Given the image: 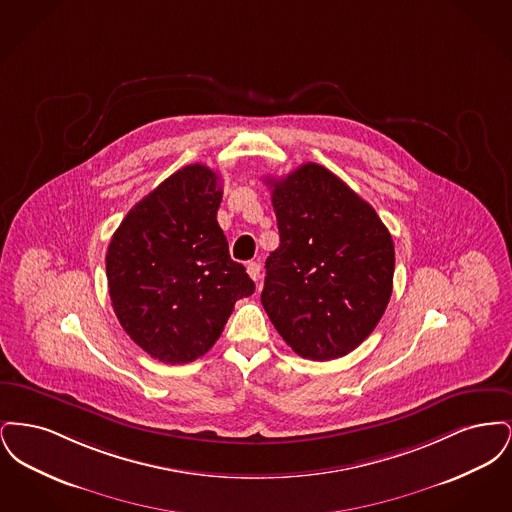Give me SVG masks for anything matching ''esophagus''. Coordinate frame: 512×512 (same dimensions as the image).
Segmentation results:
<instances>
[{
  "label": "esophagus",
  "instance_id": "obj_1",
  "mask_svg": "<svg viewBox=\"0 0 512 512\" xmlns=\"http://www.w3.org/2000/svg\"><path fill=\"white\" fill-rule=\"evenodd\" d=\"M247 274L251 276V280L259 282V278H261V265H259V263H255V261L247 263Z\"/></svg>",
  "mask_w": 512,
  "mask_h": 512
}]
</instances>
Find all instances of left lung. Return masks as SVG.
<instances>
[{
	"instance_id": "obj_1",
	"label": "left lung",
	"mask_w": 512,
	"mask_h": 512,
	"mask_svg": "<svg viewBox=\"0 0 512 512\" xmlns=\"http://www.w3.org/2000/svg\"><path fill=\"white\" fill-rule=\"evenodd\" d=\"M272 188L280 245L261 303L278 334L311 361L351 353L390 303L395 249L384 222L334 172L305 163Z\"/></svg>"
}]
</instances>
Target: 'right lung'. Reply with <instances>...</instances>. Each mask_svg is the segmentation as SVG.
Masks as SVG:
<instances>
[{"mask_svg": "<svg viewBox=\"0 0 512 512\" xmlns=\"http://www.w3.org/2000/svg\"><path fill=\"white\" fill-rule=\"evenodd\" d=\"M219 174L188 165L136 203L111 238L113 311L153 359L180 365L219 340L238 299L255 292L217 222Z\"/></svg>", "mask_w": 512, "mask_h": 512, "instance_id": "add662e5", "label": "right lung"}]
</instances>
